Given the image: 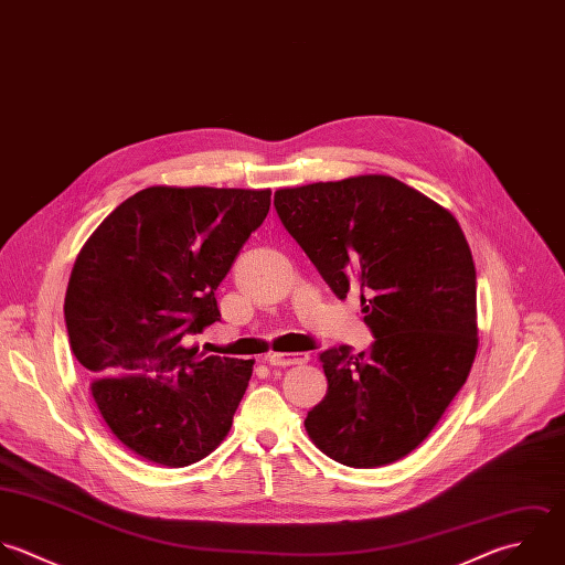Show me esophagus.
<instances>
[{
  "label": "esophagus",
  "mask_w": 565,
  "mask_h": 565,
  "mask_svg": "<svg viewBox=\"0 0 565 565\" xmlns=\"http://www.w3.org/2000/svg\"><path fill=\"white\" fill-rule=\"evenodd\" d=\"M310 354L301 352V354H290V352H273L266 356V361L275 367H288V365H303L308 363Z\"/></svg>",
  "instance_id": "34e87169"
}]
</instances>
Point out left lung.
<instances>
[{
	"label": "left lung",
	"instance_id": "1",
	"mask_svg": "<svg viewBox=\"0 0 565 565\" xmlns=\"http://www.w3.org/2000/svg\"><path fill=\"white\" fill-rule=\"evenodd\" d=\"M275 209L339 299L361 288L370 352L319 354L326 398L306 431L354 469L392 465L438 425L478 352L476 264L458 220L381 173L275 191Z\"/></svg>",
	"mask_w": 565,
	"mask_h": 565
}]
</instances>
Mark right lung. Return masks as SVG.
Masks as SVG:
<instances>
[{"mask_svg":"<svg viewBox=\"0 0 565 565\" xmlns=\"http://www.w3.org/2000/svg\"><path fill=\"white\" fill-rule=\"evenodd\" d=\"M270 189L147 186L76 255L65 326L114 438L182 469L228 436L255 361L206 356L191 337L220 321L215 290L266 220Z\"/></svg>","mask_w":565,"mask_h":565,"instance_id":"right-lung-1","label":"right lung"}]
</instances>
